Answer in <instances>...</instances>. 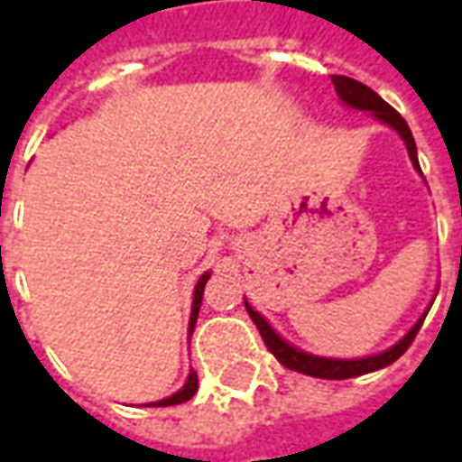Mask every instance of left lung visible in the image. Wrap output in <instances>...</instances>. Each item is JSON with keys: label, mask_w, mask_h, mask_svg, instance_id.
I'll list each match as a JSON object with an SVG mask.
<instances>
[{"label": "left lung", "mask_w": 462, "mask_h": 462, "mask_svg": "<svg viewBox=\"0 0 462 462\" xmlns=\"http://www.w3.org/2000/svg\"><path fill=\"white\" fill-rule=\"evenodd\" d=\"M334 81V88H337V94L348 108H356V111H368V114H374L378 121L388 123L393 131L403 138L408 148V155H411V161H413V168L420 171V165H418V152H416V141H413V135H411V128H408V123L401 118L396 108H391V106L376 94V91H371L368 86H364L361 81H354V79H348V76H334L331 79ZM245 307L250 311L252 321L257 324V329H260L262 339L267 344L272 354L277 356L282 366L291 368V371H300V374H307V376H317V378H331V381H339V378H354L361 376V374H371V371H378V368L388 366V364H393L398 356H403L406 354V348L411 346V341L416 339L418 329H420V324L426 319V314L420 317V319L411 327L403 339L393 344L386 351H381V354H374V356L366 358H324V356H314V354H307V351H301V348H294L291 344L282 339L277 331L272 329L267 319L257 314V311L252 310L250 304L245 301Z\"/></svg>", "instance_id": "obj_1"}]
</instances>
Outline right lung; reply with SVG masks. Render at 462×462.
<instances>
[{
  "label": "right lung",
  "instance_id": "1",
  "mask_svg": "<svg viewBox=\"0 0 462 462\" xmlns=\"http://www.w3.org/2000/svg\"><path fill=\"white\" fill-rule=\"evenodd\" d=\"M208 280H210V272H205L200 280H198V284H195V297H192V314H190V334L192 329H195V321H198V311H200V304H202V291H205ZM195 391H198V374L190 371V376H188V381H185V386H182L178 393L162 398V401H155V403H151V406H178V403H182V401H190V398L195 396Z\"/></svg>",
  "mask_w": 462,
  "mask_h": 462
}]
</instances>
